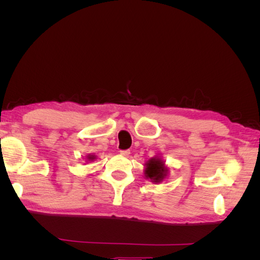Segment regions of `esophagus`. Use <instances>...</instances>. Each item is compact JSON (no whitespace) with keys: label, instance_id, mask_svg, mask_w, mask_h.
<instances>
[{"label":"esophagus","instance_id":"34e87169","mask_svg":"<svg viewBox=\"0 0 260 260\" xmlns=\"http://www.w3.org/2000/svg\"><path fill=\"white\" fill-rule=\"evenodd\" d=\"M120 155L127 157V156L130 155V151H129V149H125V151H120Z\"/></svg>","mask_w":260,"mask_h":260}]
</instances>
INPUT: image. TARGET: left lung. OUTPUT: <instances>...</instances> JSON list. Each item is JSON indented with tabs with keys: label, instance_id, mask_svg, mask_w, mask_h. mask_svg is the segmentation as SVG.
I'll list each match as a JSON object with an SVG mask.
<instances>
[{
	"label": "left lung",
	"instance_id": "1",
	"mask_svg": "<svg viewBox=\"0 0 260 260\" xmlns=\"http://www.w3.org/2000/svg\"><path fill=\"white\" fill-rule=\"evenodd\" d=\"M144 176L151 182L157 184L160 183L169 175V167L160 155L149 158L144 165Z\"/></svg>",
	"mask_w": 260,
	"mask_h": 260
}]
</instances>
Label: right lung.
<instances>
[{"label": "right lung", "mask_w": 260, "mask_h": 260, "mask_svg": "<svg viewBox=\"0 0 260 260\" xmlns=\"http://www.w3.org/2000/svg\"><path fill=\"white\" fill-rule=\"evenodd\" d=\"M96 159V155L94 154H88L85 156V161L86 162H91V161H94Z\"/></svg>", "instance_id": "obj_1"}]
</instances>
